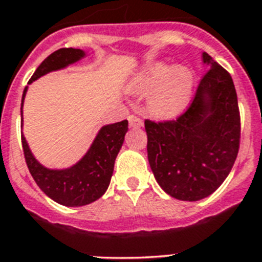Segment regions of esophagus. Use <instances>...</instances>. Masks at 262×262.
Returning a JSON list of instances; mask_svg holds the SVG:
<instances>
[{"label":"esophagus","mask_w":262,"mask_h":262,"mask_svg":"<svg viewBox=\"0 0 262 262\" xmlns=\"http://www.w3.org/2000/svg\"><path fill=\"white\" fill-rule=\"evenodd\" d=\"M129 125H130V127H140L143 126V119L140 118L139 115L136 114H132L129 115Z\"/></svg>","instance_id":"obj_1"}]
</instances>
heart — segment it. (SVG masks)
I'll return each mask as SVG.
<instances>
[{"mask_svg":"<svg viewBox=\"0 0 262 262\" xmlns=\"http://www.w3.org/2000/svg\"><path fill=\"white\" fill-rule=\"evenodd\" d=\"M139 92L154 91L149 99L152 114L170 118L183 110L193 90V75L183 67L172 68L167 62H155L145 68L133 81Z\"/></svg>","mask_w":262,"mask_h":262,"instance_id":"obj_1","label":"heart"}]
</instances>
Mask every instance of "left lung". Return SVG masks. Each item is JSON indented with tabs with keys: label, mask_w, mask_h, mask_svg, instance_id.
<instances>
[{
	"label": "left lung",
	"mask_w": 262,
	"mask_h": 262,
	"mask_svg": "<svg viewBox=\"0 0 262 262\" xmlns=\"http://www.w3.org/2000/svg\"><path fill=\"white\" fill-rule=\"evenodd\" d=\"M209 68L190 104L175 119H145L148 160L167 194L197 201L217 189L239 151L241 115L230 73L208 53Z\"/></svg>",
	"instance_id": "obj_1"
}]
</instances>
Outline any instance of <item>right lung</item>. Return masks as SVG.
Masks as SVG:
<instances>
[{"label": "right lung", "mask_w": 262, "mask_h": 262, "mask_svg": "<svg viewBox=\"0 0 262 262\" xmlns=\"http://www.w3.org/2000/svg\"><path fill=\"white\" fill-rule=\"evenodd\" d=\"M84 55L80 49H59L51 53L35 71L28 83H32L40 76L51 71H57L76 62ZM27 87L24 88L21 99L26 96ZM127 132V119L121 122L103 126L96 136L92 147L87 155L79 163L68 170H49L35 160L31 154L26 139L21 136L23 152L27 167L30 170L32 178L45 194L54 200L61 205L67 207H81L94 203L100 199L108 187L113 170H114L115 158L122 147L123 139Z\"/></svg>", "instance_id": "obj_1"}]
</instances>
